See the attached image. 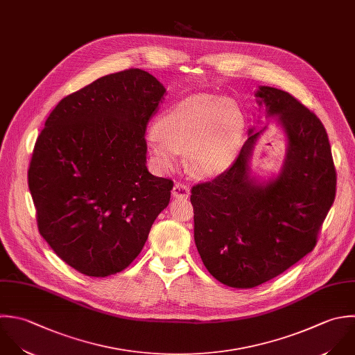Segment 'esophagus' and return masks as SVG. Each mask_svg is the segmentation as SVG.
I'll return each instance as SVG.
<instances>
[{
  "label": "esophagus",
  "mask_w": 355,
  "mask_h": 355,
  "mask_svg": "<svg viewBox=\"0 0 355 355\" xmlns=\"http://www.w3.org/2000/svg\"><path fill=\"white\" fill-rule=\"evenodd\" d=\"M189 193H191L189 187L185 185V184H182V182H177V184L173 187V191H171L173 198H180V199L188 198Z\"/></svg>",
  "instance_id": "esophagus-1"
}]
</instances>
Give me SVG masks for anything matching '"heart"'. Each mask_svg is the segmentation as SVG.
I'll use <instances>...</instances> for the list:
<instances>
[{"instance_id":"obj_1","label":"heart","mask_w":355,"mask_h":355,"mask_svg":"<svg viewBox=\"0 0 355 355\" xmlns=\"http://www.w3.org/2000/svg\"><path fill=\"white\" fill-rule=\"evenodd\" d=\"M242 141V114L234 99L198 95L164 112L155 124L148 148L163 170H171L178 152H187L188 168L199 177L224 173Z\"/></svg>"}]
</instances>
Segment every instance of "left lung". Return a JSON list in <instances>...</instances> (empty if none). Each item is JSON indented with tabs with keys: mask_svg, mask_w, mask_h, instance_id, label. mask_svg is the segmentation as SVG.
Listing matches in <instances>:
<instances>
[{
	"mask_svg": "<svg viewBox=\"0 0 355 355\" xmlns=\"http://www.w3.org/2000/svg\"><path fill=\"white\" fill-rule=\"evenodd\" d=\"M254 95L286 135L278 177L260 182L252 175L249 160L266 127L250 128L232 166L191 189L200 259L217 281L238 289L268 282L309 254L336 195L321 120L286 91L261 85Z\"/></svg>",
	"mask_w": 355,
	"mask_h": 355,
	"instance_id": "1",
	"label": "left lung"
}]
</instances>
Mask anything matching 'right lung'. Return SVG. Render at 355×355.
Instances as JSON below:
<instances>
[{"label":"right lung","instance_id":"1","mask_svg":"<svg viewBox=\"0 0 355 355\" xmlns=\"http://www.w3.org/2000/svg\"><path fill=\"white\" fill-rule=\"evenodd\" d=\"M166 88L141 69L63 98L41 130L27 180L41 236L67 266L105 278L141 253L173 181L146 167V125Z\"/></svg>","mask_w":355,"mask_h":355}]
</instances>
